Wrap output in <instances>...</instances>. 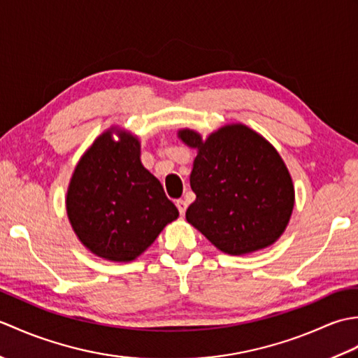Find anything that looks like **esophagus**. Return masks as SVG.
I'll return each mask as SVG.
<instances>
[{
  "mask_svg": "<svg viewBox=\"0 0 358 358\" xmlns=\"http://www.w3.org/2000/svg\"><path fill=\"white\" fill-rule=\"evenodd\" d=\"M177 208H178V212H180V215H185V212H186V209H187V203L185 201V200H177Z\"/></svg>",
  "mask_w": 358,
  "mask_h": 358,
  "instance_id": "esophagus-1",
  "label": "esophagus"
}]
</instances>
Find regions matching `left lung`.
<instances>
[{
  "label": "left lung",
  "mask_w": 358,
  "mask_h": 358,
  "mask_svg": "<svg viewBox=\"0 0 358 358\" xmlns=\"http://www.w3.org/2000/svg\"><path fill=\"white\" fill-rule=\"evenodd\" d=\"M180 138L199 149L191 173L196 200L187 222L231 255L272 245L294 208L292 180L278 152L243 124L222 127L206 141L189 129Z\"/></svg>",
  "instance_id": "1"
}]
</instances>
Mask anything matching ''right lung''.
I'll return each instance as SVG.
<instances>
[{"label": "right lung", "mask_w": 358, "mask_h": 358, "mask_svg": "<svg viewBox=\"0 0 358 358\" xmlns=\"http://www.w3.org/2000/svg\"><path fill=\"white\" fill-rule=\"evenodd\" d=\"M67 215L83 245L112 262H131L178 217L163 186L140 162L135 136H98L73 172Z\"/></svg>", "instance_id": "1"}]
</instances>
